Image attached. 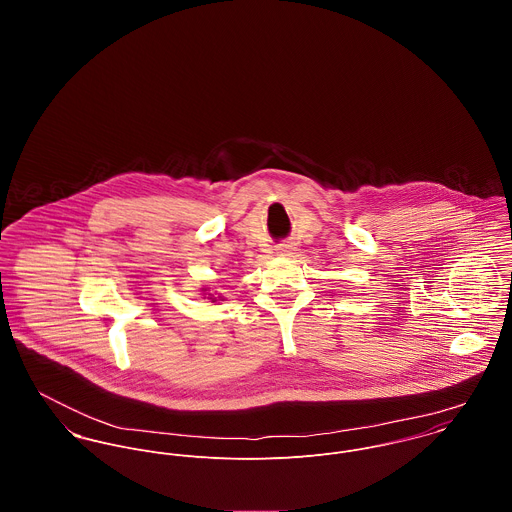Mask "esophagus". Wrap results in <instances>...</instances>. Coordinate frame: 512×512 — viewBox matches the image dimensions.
Returning a JSON list of instances; mask_svg holds the SVG:
<instances>
[{
  "instance_id": "esophagus-1",
  "label": "esophagus",
  "mask_w": 512,
  "mask_h": 512,
  "mask_svg": "<svg viewBox=\"0 0 512 512\" xmlns=\"http://www.w3.org/2000/svg\"><path fill=\"white\" fill-rule=\"evenodd\" d=\"M293 252H295V244H293V242H286V244H282V246L278 248V254H280V256H290Z\"/></svg>"
}]
</instances>
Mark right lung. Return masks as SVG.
I'll return each mask as SVG.
<instances>
[{
  "label": "right lung",
  "instance_id": "right-lung-1",
  "mask_svg": "<svg viewBox=\"0 0 512 512\" xmlns=\"http://www.w3.org/2000/svg\"><path fill=\"white\" fill-rule=\"evenodd\" d=\"M203 292H205V290H203ZM213 301H217V299H213Z\"/></svg>",
  "mask_w": 512,
  "mask_h": 512
}]
</instances>
